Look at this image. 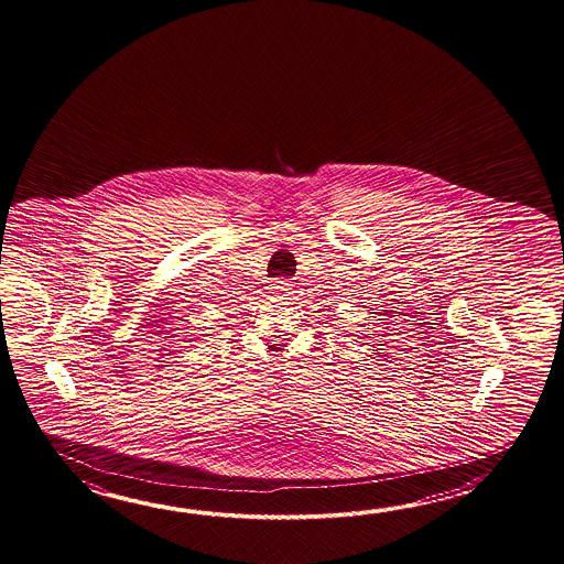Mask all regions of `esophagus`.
<instances>
[{
  "label": "esophagus",
  "mask_w": 564,
  "mask_h": 564,
  "mask_svg": "<svg viewBox=\"0 0 564 564\" xmlns=\"http://www.w3.org/2000/svg\"><path fill=\"white\" fill-rule=\"evenodd\" d=\"M292 282L290 280H276L274 284H272V294H276V296H290L292 294Z\"/></svg>",
  "instance_id": "obj_1"
}]
</instances>
